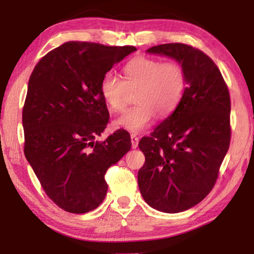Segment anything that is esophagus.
Instances as JSON below:
<instances>
[{
    "instance_id": "1",
    "label": "esophagus",
    "mask_w": 254,
    "mask_h": 254,
    "mask_svg": "<svg viewBox=\"0 0 254 254\" xmlns=\"http://www.w3.org/2000/svg\"><path fill=\"white\" fill-rule=\"evenodd\" d=\"M131 143H132L133 149H135L137 147V144H139V137H137L134 133H132L131 134Z\"/></svg>"
}]
</instances>
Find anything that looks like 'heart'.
I'll list each match as a JSON object with an SVG mask.
<instances>
[{"label": "heart", "mask_w": 254, "mask_h": 254, "mask_svg": "<svg viewBox=\"0 0 254 254\" xmlns=\"http://www.w3.org/2000/svg\"><path fill=\"white\" fill-rule=\"evenodd\" d=\"M126 80L109 71L102 77L100 93L106 105L121 113L127 104L128 91L136 92L135 106L117 120V126L131 132L147 128L158 115L166 118L177 109L187 87V76L176 62L139 57L124 67Z\"/></svg>", "instance_id": "1"}]
</instances>
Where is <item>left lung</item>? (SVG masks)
<instances>
[{
  "label": "left lung",
  "mask_w": 254,
  "mask_h": 254,
  "mask_svg": "<svg viewBox=\"0 0 254 254\" xmlns=\"http://www.w3.org/2000/svg\"><path fill=\"white\" fill-rule=\"evenodd\" d=\"M148 53L179 62L187 87L174 113L140 140L145 161L137 184L151 207L179 213L200 203L216 183L231 141L230 93L218 67L199 49L176 42Z\"/></svg>",
  "instance_id": "1"
}]
</instances>
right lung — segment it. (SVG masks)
<instances>
[{
	"instance_id": "right-lung-1",
	"label": "right lung",
	"mask_w": 254,
	"mask_h": 254,
	"mask_svg": "<svg viewBox=\"0 0 254 254\" xmlns=\"http://www.w3.org/2000/svg\"><path fill=\"white\" fill-rule=\"evenodd\" d=\"M136 48L69 41L30 76L22 111L24 156L42 189L64 210L84 214L105 198L106 170L131 149L126 130L95 141L110 121L102 77Z\"/></svg>"
}]
</instances>
